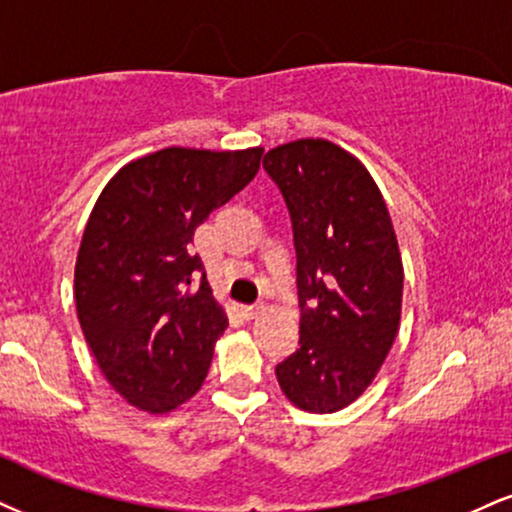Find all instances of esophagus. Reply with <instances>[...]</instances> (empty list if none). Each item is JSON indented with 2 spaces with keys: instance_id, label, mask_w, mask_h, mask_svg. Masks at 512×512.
Returning a JSON list of instances; mask_svg holds the SVG:
<instances>
[{
  "instance_id": "1",
  "label": "esophagus",
  "mask_w": 512,
  "mask_h": 512,
  "mask_svg": "<svg viewBox=\"0 0 512 512\" xmlns=\"http://www.w3.org/2000/svg\"><path fill=\"white\" fill-rule=\"evenodd\" d=\"M262 310H264L262 303H257V305H243V315L248 317V319H255L257 315H260Z\"/></svg>"
}]
</instances>
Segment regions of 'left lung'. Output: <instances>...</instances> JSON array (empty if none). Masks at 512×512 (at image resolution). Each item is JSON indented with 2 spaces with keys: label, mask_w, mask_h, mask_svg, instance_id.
Listing matches in <instances>:
<instances>
[{
  "label": "left lung",
  "mask_w": 512,
  "mask_h": 512,
  "mask_svg": "<svg viewBox=\"0 0 512 512\" xmlns=\"http://www.w3.org/2000/svg\"><path fill=\"white\" fill-rule=\"evenodd\" d=\"M262 166L286 200L298 257L300 348L276 379L300 410L336 412L372 384L396 341V231L369 171L329 140L279 145Z\"/></svg>",
  "instance_id": "1"
}]
</instances>
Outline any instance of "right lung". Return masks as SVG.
<instances>
[{
  "label": "right lung",
  "instance_id": "1",
  "mask_svg": "<svg viewBox=\"0 0 512 512\" xmlns=\"http://www.w3.org/2000/svg\"><path fill=\"white\" fill-rule=\"evenodd\" d=\"M262 152L166 147L123 166L92 207L76 262L80 329L138 410H174L207 377L229 319L193 236L255 178Z\"/></svg>",
  "mask_w": 512,
  "mask_h": 512
}]
</instances>
